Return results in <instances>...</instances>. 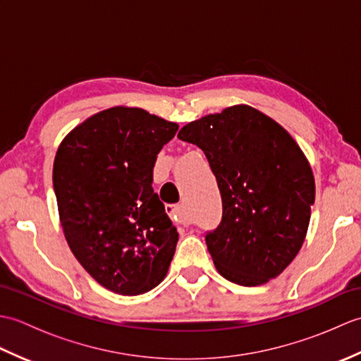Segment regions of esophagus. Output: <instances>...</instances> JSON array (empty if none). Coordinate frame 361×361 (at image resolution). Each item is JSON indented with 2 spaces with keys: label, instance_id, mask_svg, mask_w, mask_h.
Instances as JSON below:
<instances>
[{
  "label": "esophagus",
  "instance_id": "34e87169",
  "mask_svg": "<svg viewBox=\"0 0 361 361\" xmlns=\"http://www.w3.org/2000/svg\"><path fill=\"white\" fill-rule=\"evenodd\" d=\"M166 212L169 214V217H171L176 224H189L188 219L185 217V214L181 211V206L180 204H166Z\"/></svg>",
  "mask_w": 361,
  "mask_h": 361
}]
</instances>
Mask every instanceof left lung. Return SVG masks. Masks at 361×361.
Here are the masks:
<instances>
[{"label":"left lung","mask_w":361,"mask_h":361,"mask_svg":"<svg viewBox=\"0 0 361 361\" xmlns=\"http://www.w3.org/2000/svg\"><path fill=\"white\" fill-rule=\"evenodd\" d=\"M209 161L224 203L206 245L217 271L245 287L267 283L301 250L315 202V178L286 128L250 105L189 122L178 132Z\"/></svg>","instance_id":"1"}]
</instances>
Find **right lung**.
Here are the masks:
<instances>
[{
  "mask_svg": "<svg viewBox=\"0 0 361 361\" xmlns=\"http://www.w3.org/2000/svg\"><path fill=\"white\" fill-rule=\"evenodd\" d=\"M178 124L111 106L74 127L52 169L60 224L73 255L114 293L136 296L166 278L178 233L153 192V166Z\"/></svg>",
  "mask_w": 361,
  "mask_h": 361,
  "instance_id": "right-lung-1",
  "label": "right lung"
}]
</instances>
